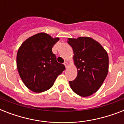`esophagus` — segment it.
Listing matches in <instances>:
<instances>
[{
  "label": "esophagus",
  "instance_id": "1",
  "mask_svg": "<svg viewBox=\"0 0 124 124\" xmlns=\"http://www.w3.org/2000/svg\"><path fill=\"white\" fill-rule=\"evenodd\" d=\"M64 66H65V67H66V68H68V62H64Z\"/></svg>",
  "mask_w": 124,
  "mask_h": 124
}]
</instances>
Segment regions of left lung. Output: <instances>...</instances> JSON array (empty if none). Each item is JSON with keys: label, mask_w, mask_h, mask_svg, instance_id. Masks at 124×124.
Masks as SVG:
<instances>
[{"label": "left lung", "mask_w": 124, "mask_h": 124, "mask_svg": "<svg viewBox=\"0 0 124 124\" xmlns=\"http://www.w3.org/2000/svg\"><path fill=\"white\" fill-rule=\"evenodd\" d=\"M68 44L73 50L74 64L77 77L70 81L71 88L83 97L96 92L106 79L109 70L108 53L100 43L90 37L69 38Z\"/></svg>", "instance_id": "obj_1"}]
</instances>
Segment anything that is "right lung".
<instances>
[{
    "label": "right lung",
    "mask_w": 124,
    "mask_h": 124,
    "mask_svg": "<svg viewBox=\"0 0 124 124\" xmlns=\"http://www.w3.org/2000/svg\"><path fill=\"white\" fill-rule=\"evenodd\" d=\"M59 40L45 33L28 38L22 43L16 54V66L22 82L35 93H42L53 86L64 71V64L56 61L52 47Z\"/></svg>",
    "instance_id": "add662e5"
}]
</instances>
